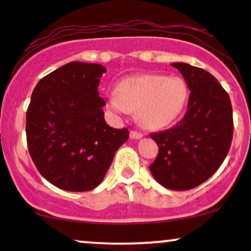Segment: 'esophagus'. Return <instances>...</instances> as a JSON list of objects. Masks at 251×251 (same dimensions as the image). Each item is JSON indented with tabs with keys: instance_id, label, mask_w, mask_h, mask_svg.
<instances>
[{
	"instance_id": "obj_1",
	"label": "esophagus",
	"mask_w": 251,
	"mask_h": 251,
	"mask_svg": "<svg viewBox=\"0 0 251 251\" xmlns=\"http://www.w3.org/2000/svg\"><path fill=\"white\" fill-rule=\"evenodd\" d=\"M129 137L131 139H140L143 137V134L140 132H135V131H131L129 132Z\"/></svg>"
}]
</instances>
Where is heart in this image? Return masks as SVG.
Instances as JSON below:
<instances>
[{
    "label": "heart",
    "mask_w": 251,
    "mask_h": 251,
    "mask_svg": "<svg viewBox=\"0 0 251 251\" xmlns=\"http://www.w3.org/2000/svg\"><path fill=\"white\" fill-rule=\"evenodd\" d=\"M188 99V86L181 77L145 74L122 80L117 92L107 96L106 106L116 116L137 111L144 127L158 129L180 116Z\"/></svg>",
    "instance_id": "heart-1"
}]
</instances>
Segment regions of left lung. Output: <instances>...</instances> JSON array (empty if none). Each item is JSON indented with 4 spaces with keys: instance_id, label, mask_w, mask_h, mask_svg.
Wrapping results in <instances>:
<instances>
[{
    "instance_id": "8db88e82",
    "label": "left lung",
    "mask_w": 251,
    "mask_h": 251,
    "mask_svg": "<svg viewBox=\"0 0 251 251\" xmlns=\"http://www.w3.org/2000/svg\"><path fill=\"white\" fill-rule=\"evenodd\" d=\"M190 89L188 111L175 127L152 133L159 152L150 171L164 188L194 189L226 159L234 124L230 98L209 72L185 62L171 63Z\"/></svg>"
}]
</instances>
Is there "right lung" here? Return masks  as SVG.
I'll return each instance as SVG.
<instances>
[{
    "mask_svg": "<svg viewBox=\"0 0 251 251\" xmlns=\"http://www.w3.org/2000/svg\"><path fill=\"white\" fill-rule=\"evenodd\" d=\"M106 68L73 61L42 77L27 109L28 150L36 169L56 188L96 189L128 139L127 128L105 122L98 86Z\"/></svg>",
    "mask_w": 251,
    "mask_h": 251,
    "instance_id": "right-lung-1",
    "label": "right lung"
}]
</instances>
